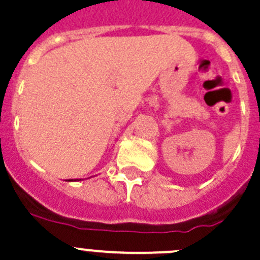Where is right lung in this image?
I'll list each match as a JSON object with an SVG mask.
<instances>
[{
  "label": "right lung",
  "mask_w": 260,
  "mask_h": 260,
  "mask_svg": "<svg viewBox=\"0 0 260 260\" xmlns=\"http://www.w3.org/2000/svg\"><path fill=\"white\" fill-rule=\"evenodd\" d=\"M71 181H72V179H69V181H68V182H71Z\"/></svg>",
  "instance_id": "right-lung-1"
}]
</instances>
